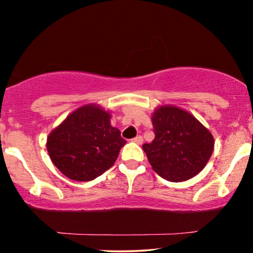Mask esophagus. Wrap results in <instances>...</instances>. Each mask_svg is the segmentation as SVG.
<instances>
[{
	"instance_id": "esophagus-1",
	"label": "esophagus",
	"mask_w": 253,
	"mask_h": 253,
	"mask_svg": "<svg viewBox=\"0 0 253 253\" xmlns=\"http://www.w3.org/2000/svg\"><path fill=\"white\" fill-rule=\"evenodd\" d=\"M133 142H135V143H137V145H141V143L143 142V139H142V136L141 135H137L136 137H134V139L132 140Z\"/></svg>"
}]
</instances>
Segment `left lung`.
I'll list each match as a JSON object with an SVG mask.
<instances>
[{
    "label": "left lung",
    "mask_w": 253,
    "mask_h": 253,
    "mask_svg": "<svg viewBox=\"0 0 253 253\" xmlns=\"http://www.w3.org/2000/svg\"><path fill=\"white\" fill-rule=\"evenodd\" d=\"M155 137L142 146L153 170L165 180L182 182L206 167L213 152L212 134L183 108L156 107L152 116Z\"/></svg>",
    "instance_id": "1"
}]
</instances>
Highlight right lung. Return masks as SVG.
Instances as JSON below:
<instances>
[{
  "label": "right lung",
  "mask_w": 253,
  "mask_h": 253,
  "mask_svg": "<svg viewBox=\"0 0 253 253\" xmlns=\"http://www.w3.org/2000/svg\"><path fill=\"white\" fill-rule=\"evenodd\" d=\"M126 140L111 125V113L87 104L70 113L46 139L51 161L65 176L92 181L114 165Z\"/></svg>",
  "instance_id": "add662e5"
}]
</instances>
